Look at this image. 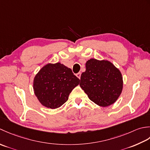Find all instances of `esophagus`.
<instances>
[{
  "label": "esophagus",
  "mask_w": 150,
  "mask_h": 150,
  "mask_svg": "<svg viewBox=\"0 0 150 150\" xmlns=\"http://www.w3.org/2000/svg\"><path fill=\"white\" fill-rule=\"evenodd\" d=\"M76 76H77V77L79 79H80V78H81V72H78V74H76Z\"/></svg>",
  "instance_id": "esophagus-1"
}]
</instances>
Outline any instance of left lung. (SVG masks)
I'll use <instances>...</instances> for the list:
<instances>
[{"label":"left lung","instance_id":"left-lung-1","mask_svg":"<svg viewBox=\"0 0 150 150\" xmlns=\"http://www.w3.org/2000/svg\"><path fill=\"white\" fill-rule=\"evenodd\" d=\"M81 88L91 101L105 108L118 100L123 88V78L118 68L108 60L88 59L81 75Z\"/></svg>","mask_w":150,"mask_h":150}]
</instances>
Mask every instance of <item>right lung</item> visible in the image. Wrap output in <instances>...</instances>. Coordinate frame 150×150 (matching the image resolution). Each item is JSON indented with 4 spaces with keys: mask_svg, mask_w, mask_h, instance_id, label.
Returning <instances> with one entry per match:
<instances>
[{
    "mask_svg": "<svg viewBox=\"0 0 150 150\" xmlns=\"http://www.w3.org/2000/svg\"><path fill=\"white\" fill-rule=\"evenodd\" d=\"M80 80L72 70L61 63L46 64L33 78L37 98L46 108L54 109L65 103Z\"/></svg>",
    "mask_w": 150,
    "mask_h": 150,
    "instance_id": "1",
    "label": "right lung"
}]
</instances>
